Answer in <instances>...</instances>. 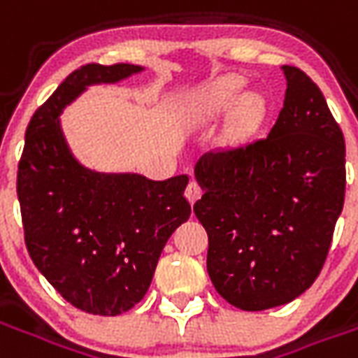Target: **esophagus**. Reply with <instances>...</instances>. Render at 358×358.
<instances>
[{
  "label": "esophagus",
  "mask_w": 358,
  "mask_h": 358,
  "mask_svg": "<svg viewBox=\"0 0 358 358\" xmlns=\"http://www.w3.org/2000/svg\"><path fill=\"white\" fill-rule=\"evenodd\" d=\"M201 194H203L201 184H199L197 180H189V184H187V187H186L187 201L195 203L197 199H199V197H201Z\"/></svg>",
  "instance_id": "34e87169"
}]
</instances>
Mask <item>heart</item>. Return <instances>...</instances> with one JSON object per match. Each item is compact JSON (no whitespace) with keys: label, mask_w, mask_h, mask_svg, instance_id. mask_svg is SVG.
Returning <instances> with one entry per match:
<instances>
[{"label":"heart","mask_w":358,"mask_h":358,"mask_svg":"<svg viewBox=\"0 0 358 358\" xmlns=\"http://www.w3.org/2000/svg\"><path fill=\"white\" fill-rule=\"evenodd\" d=\"M243 82L238 76H222L215 80L210 86L203 90L195 97L194 110L199 118H209L230 109L241 92ZM263 117V101L257 95H248L238 107L236 113V128L240 132H248Z\"/></svg>","instance_id":"b5f03b06"}]
</instances>
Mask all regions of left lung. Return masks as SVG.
<instances>
[{"label":"left lung","mask_w":358,"mask_h":358,"mask_svg":"<svg viewBox=\"0 0 358 358\" xmlns=\"http://www.w3.org/2000/svg\"><path fill=\"white\" fill-rule=\"evenodd\" d=\"M282 71L284 107L268 136L195 164L210 282L241 310L284 305L313 285L345 199L341 128L307 74Z\"/></svg>","instance_id":"left-lung-1"}]
</instances>
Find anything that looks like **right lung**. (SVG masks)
I'll list each match as a JSON object with an SVG mask.
<instances>
[{
  "instance_id": "1",
  "label": "right lung",
  "mask_w": 358,
  "mask_h": 358,
  "mask_svg": "<svg viewBox=\"0 0 358 358\" xmlns=\"http://www.w3.org/2000/svg\"><path fill=\"white\" fill-rule=\"evenodd\" d=\"M141 66L90 63L65 78L30 118L17 172L24 243L36 268L73 307L115 316L143 299L171 234L192 215L187 174L153 182L84 169L59 126L90 84L118 82Z\"/></svg>"
}]
</instances>
